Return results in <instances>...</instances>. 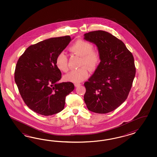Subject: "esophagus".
<instances>
[{
  "label": "esophagus",
  "mask_w": 157,
  "mask_h": 157,
  "mask_svg": "<svg viewBox=\"0 0 157 157\" xmlns=\"http://www.w3.org/2000/svg\"><path fill=\"white\" fill-rule=\"evenodd\" d=\"M74 85H75V87H78V86H81V84H80V83H75V84H74Z\"/></svg>",
  "instance_id": "esophagus-1"
}]
</instances>
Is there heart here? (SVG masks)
I'll use <instances>...</instances> for the list:
<instances>
[{
    "label": "heart",
    "instance_id": "b5f03b06",
    "mask_svg": "<svg viewBox=\"0 0 157 157\" xmlns=\"http://www.w3.org/2000/svg\"><path fill=\"white\" fill-rule=\"evenodd\" d=\"M93 45L83 40H78L70 48V51L81 56L79 62L81 68L72 70L64 76V80L73 83H80L89 76V71L87 67L91 70H94L98 66L101 61L99 52L94 49ZM55 64L61 71L68 70V59L64 52L60 53L57 55Z\"/></svg>",
    "mask_w": 157,
    "mask_h": 157
}]
</instances>
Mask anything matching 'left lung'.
I'll use <instances>...</instances> for the list:
<instances>
[{"instance_id":"8db88e82","label":"left lung","mask_w":157,"mask_h":157,"mask_svg":"<svg viewBox=\"0 0 157 157\" xmlns=\"http://www.w3.org/2000/svg\"><path fill=\"white\" fill-rule=\"evenodd\" d=\"M84 36L97 46L101 56L94 73L85 82L84 101L91 112L107 113L128 97L136 73L134 58L121 40L107 32L93 31Z\"/></svg>"}]
</instances>
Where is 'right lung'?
I'll use <instances>...</instances> for the list:
<instances>
[{
	"label": "right lung",
	"instance_id": "obj_1",
	"mask_svg": "<svg viewBox=\"0 0 157 157\" xmlns=\"http://www.w3.org/2000/svg\"><path fill=\"white\" fill-rule=\"evenodd\" d=\"M71 40L66 36L32 45L17 63L15 82L24 102L36 113L50 116L61 112L66 97L74 89L70 82L56 83L62 73L55 60Z\"/></svg>",
	"mask_w": 157,
	"mask_h": 157
}]
</instances>
